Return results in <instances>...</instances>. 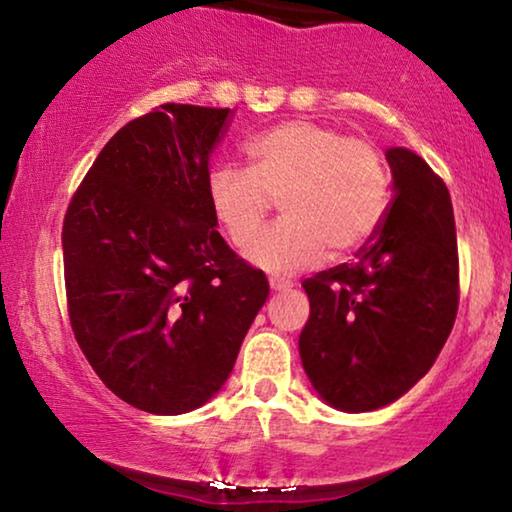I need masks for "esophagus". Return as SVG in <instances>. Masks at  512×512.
I'll list each match as a JSON object with an SVG mask.
<instances>
[{"label": "esophagus", "instance_id": "1", "mask_svg": "<svg viewBox=\"0 0 512 512\" xmlns=\"http://www.w3.org/2000/svg\"><path fill=\"white\" fill-rule=\"evenodd\" d=\"M291 282H286V279H270V289L272 291H289L291 289Z\"/></svg>", "mask_w": 512, "mask_h": 512}]
</instances>
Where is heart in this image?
Here are the masks:
<instances>
[{"label":"heart","instance_id":"heart-1","mask_svg":"<svg viewBox=\"0 0 512 512\" xmlns=\"http://www.w3.org/2000/svg\"><path fill=\"white\" fill-rule=\"evenodd\" d=\"M249 170L214 167L207 200L235 247L253 240L271 200L285 216L254 241L247 258L272 275H296L333 254L359 249L389 209V172L380 149L333 125L286 121L251 137Z\"/></svg>","mask_w":512,"mask_h":512}]
</instances>
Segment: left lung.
<instances>
[{
	"label": "left lung",
	"mask_w": 512,
	"mask_h": 512,
	"mask_svg": "<svg viewBox=\"0 0 512 512\" xmlns=\"http://www.w3.org/2000/svg\"><path fill=\"white\" fill-rule=\"evenodd\" d=\"M394 198L352 263L305 279L310 319L300 359L333 408L394 403L436 361L459 307L457 228L450 191L417 153L387 151Z\"/></svg>",
	"instance_id": "1"
}]
</instances>
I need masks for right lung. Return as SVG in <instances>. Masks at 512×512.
<instances>
[{"mask_svg": "<svg viewBox=\"0 0 512 512\" xmlns=\"http://www.w3.org/2000/svg\"><path fill=\"white\" fill-rule=\"evenodd\" d=\"M230 114L170 102L123 125L62 223L74 338L97 377L151 415L191 412L223 387L270 293L207 200Z\"/></svg>", "mask_w": 512, "mask_h": 512, "instance_id": "add662e5", "label": "right lung"}]
</instances>
